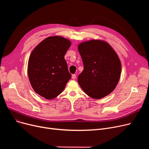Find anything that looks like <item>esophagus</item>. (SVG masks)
I'll return each instance as SVG.
<instances>
[{
  "label": "esophagus",
  "mask_w": 149,
  "mask_h": 149,
  "mask_svg": "<svg viewBox=\"0 0 149 149\" xmlns=\"http://www.w3.org/2000/svg\"><path fill=\"white\" fill-rule=\"evenodd\" d=\"M72 79L73 80H74V79H76V75H75V74H72Z\"/></svg>",
  "instance_id": "esophagus-1"
}]
</instances>
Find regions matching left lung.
<instances>
[{"instance_id":"obj_1","label":"left lung","mask_w":149,"mask_h":149,"mask_svg":"<svg viewBox=\"0 0 149 149\" xmlns=\"http://www.w3.org/2000/svg\"><path fill=\"white\" fill-rule=\"evenodd\" d=\"M84 69L78 77L83 91L90 97L102 98L113 92L121 72L120 60L111 46L100 40L82 42L78 46Z\"/></svg>"}]
</instances>
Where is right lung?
Here are the masks:
<instances>
[{"instance_id": "obj_1", "label": "right lung", "mask_w": 149, "mask_h": 149, "mask_svg": "<svg viewBox=\"0 0 149 149\" xmlns=\"http://www.w3.org/2000/svg\"><path fill=\"white\" fill-rule=\"evenodd\" d=\"M70 45V41L63 37H49L39 43L30 55L28 74L31 86L47 100L60 95L71 78L65 59Z\"/></svg>"}]
</instances>
